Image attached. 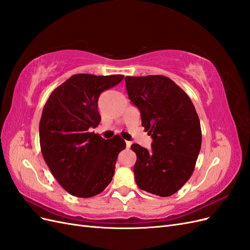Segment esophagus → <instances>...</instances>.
<instances>
[{
	"label": "esophagus",
	"mask_w": 250,
	"mask_h": 250,
	"mask_svg": "<svg viewBox=\"0 0 250 250\" xmlns=\"http://www.w3.org/2000/svg\"><path fill=\"white\" fill-rule=\"evenodd\" d=\"M131 144H132V143H131L130 141H126V148L129 149L130 146H131Z\"/></svg>",
	"instance_id": "34e87169"
}]
</instances>
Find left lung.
<instances>
[{
    "label": "left lung",
    "instance_id": "8db88e82",
    "mask_svg": "<svg viewBox=\"0 0 250 250\" xmlns=\"http://www.w3.org/2000/svg\"><path fill=\"white\" fill-rule=\"evenodd\" d=\"M130 101L141 111L142 126L153 139L147 150L139 144L135 183L141 190L162 197L176 193L191 177L201 148V127L188 96L162 75L125 77Z\"/></svg>",
    "mask_w": 250,
    "mask_h": 250
}]
</instances>
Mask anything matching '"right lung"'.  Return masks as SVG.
Here are the masks:
<instances>
[{"instance_id": "obj_1", "label": "right lung", "mask_w": 250, "mask_h": 250, "mask_svg": "<svg viewBox=\"0 0 250 250\" xmlns=\"http://www.w3.org/2000/svg\"><path fill=\"white\" fill-rule=\"evenodd\" d=\"M123 75H73L50 95L40 122V143L44 162L66 192L81 198L104 191L115 174L119 153L126 143L115 135L104 140L90 132L101 117L98 100L117 85Z\"/></svg>"}]
</instances>
